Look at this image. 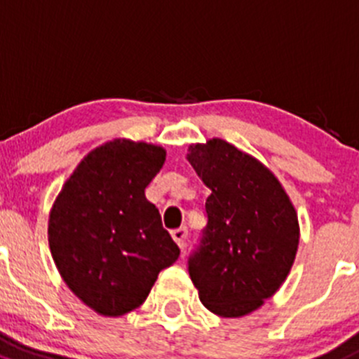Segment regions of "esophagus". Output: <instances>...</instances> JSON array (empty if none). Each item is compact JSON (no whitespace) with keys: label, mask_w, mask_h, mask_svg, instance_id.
I'll return each mask as SVG.
<instances>
[{"label":"esophagus","mask_w":359,"mask_h":359,"mask_svg":"<svg viewBox=\"0 0 359 359\" xmlns=\"http://www.w3.org/2000/svg\"><path fill=\"white\" fill-rule=\"evenodd\" d=\"M172 238L175 240V243L180 247V249H184V245H186V238H187V229L184 228V226H182V228L173 229Z\"/></svg>","instance_id":"1"}]
</instances>
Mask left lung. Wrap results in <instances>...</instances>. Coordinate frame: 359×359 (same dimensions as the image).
I'll return each instance as SVG.
<instances>
[{
  "label": "left lung",
  "instance_id": "left-lung-1",
  "mask_svg": "<svg viewBox=\"0 0 359 359\" xmlns=\"http://www.w3.org/2000/svg\"><path fill=\"white\" fill-rule=\"evenodd\" d=\"M187 159L210 189L187 272L208 311L240 318L286 280L300 240L297 212L273 173L228 142L191 145Z\"/></svg>",
  "mask_w": 359,
  "mask_h": 359
}]
</instances>
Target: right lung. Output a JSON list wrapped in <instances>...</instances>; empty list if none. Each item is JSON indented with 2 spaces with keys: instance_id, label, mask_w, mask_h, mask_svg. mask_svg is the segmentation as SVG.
Returning a JSON list of instances; mask_svg holds the SVG:
<instances>
[{
  "instance_id": "add662e5",
  "label": "right lung",
  "mask_w": 359,
  "mask_h": 359,
  "mask_svg": "<svg viewBox=\"0 0 359 359\" xmlns=\"http://www.w3.org/2000/svg\"><path fill=\"white\" fill-rule=\"evenodd\" d=\"M165 149L114 140L82 159L48 219L59 273L86 305L123 316L145 302L158 273L180 256L145 187L165 163Z\"/></svg>"
}]
</instances>
